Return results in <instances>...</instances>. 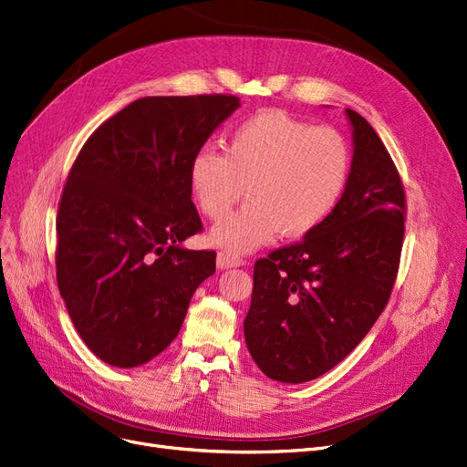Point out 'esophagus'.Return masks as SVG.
Instances as JSON below:
<instances>
[{"label":"esophagus","mask_w":467,"mask_h":467,"mask_svg":"<svg viewBox=\"0 0 467 467\" xmlns=\"http://www.w3.org/2000/svg\"><path fill=\"white\" fill-rule=\"evenodd\" d=\"M244 257L238 255L234 252H219L217 254V267L221 269H229V267H240L244 265Z\"/></svg>","instance_id":"1"}]
</instances>
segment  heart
Here are the masks:
<instances>
[{
  "label": "heart",
  "mask_w": 467,
  "mask_h": 467,
  "mask_svg": "<svg viewBox=\"0 0 467 467\" xmlns=\"http://www.w3.org/2000/svg\"><path fill=\"white\" fill-rule=\"evenodd\" d=\"M352 175V150L331 127H314L285 111H262L240 123L224 151L200 148L188 179L205 217L219 221L244 195L251 202L213 229V243L254 250L279 233L302 238L325 223Z\"/></svg>",
  "instance_id": "b5f03b06"
}]
</instances>
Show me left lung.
Listing matches in <instances>:
<instances>
[{
	"instance_id": "obj_1",
	"label": "left lung",
	"mask_w": 467,
	"mask_h": 467,
	"mask_svg": "<svg viewBox=\"0 0 467 467\" xmlns=\"http://www.w3.org/2000/svg\"><path fill=\"white\" fill-rule=\"evenodd\" d=\"M352 175L323 224L254 265L248 350L267 377L304 383L333 369L383 314L399 275L406 194L373 127L347 109Z\"/></svg>"
}]
</instances>
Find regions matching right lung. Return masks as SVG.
<instances>
[{"mask_svg": "<svg viewBox=\"0 0 467 467\" xmlns=\"http://www.w3.org/2000/svg\"><path fill=\"white\" fill-rule=\"evenodd\" d=\"M240 99L231 94L140 98L99 125L68 171L57 207V286L80 338L115 368H136L175 340L213 250L188 169Z\"/></svg>", "mask_w": 467, "mask_h": 467, "instance_id": "1", "label": "right lung"}]
</instances>
